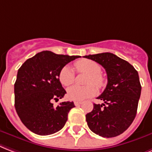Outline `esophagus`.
<instances>
[{
  "mask_svg": "<svg viewBox=\"0 0 152 152\" xmlns=\"http://www.w3.org/2000/svg\"><path fill=\"white\" fill-rule=\"evenodd\" d=\"M74 103H75V105H76V106H78V105H80V104H82V102H79V101H75V102H74Z\"/></svg>",
  "mask_w": 152,
  "mask_h": 152,
  "instance_id": "esophagus-1",
  "label": "esophagus"
}]
</instances>
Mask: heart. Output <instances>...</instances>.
Here are the masks:
<instances>
[{
  "label": "heart",
  "mask_w": 152,
  "mask_h": 152,
  "mask_svg": "<svg viewBox=\"0 0 152 152\" xmlns=\"http://www.w3.org/2000/svg\"><path fill=\"white\" fill-rule=\"evenodd\" d=\"M75 69L78 73L87 74L86 86H73L67 89V97L73 101H82L96 94V87L102 88L104 85V77L101 74L102 67L95 61L91 59H81L75 63ZM75 74L72 68L66 66L59 73V81L64 86H68L75 82ZM92 83V84H90Z\"/></svg>",
  "instance_id": "obj_1"
}]
</instances>
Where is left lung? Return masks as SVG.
<instances>
[{
	"label": "left lung",
	"instance_id": "8db88e82",
	"mask_svg": "<svg viewBox=\"0 0 152 152\" xmlns=\"http://www.w3.org/2000/svg\"><path fill=\"white\" fill-rule=\"evenodd\" d=\"M105 69L108 83L97 97L104 104H94L86 115L89 129L102 137L111 138L129 129L136 117L141 94L138 72L129 63L113 53L84 56Z\"/></svg>",
	"mask_w": 152,
	"mask_h": 152
}]
</instances>
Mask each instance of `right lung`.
<instances>
[{"mask_svg":"<svg viewBox=\"0 0 152 152\" xmlns=\"http://www.w3.org/2000/svg\"><path fill=\"white\" fill-rule=\"evenodd\" d=\"M80 57L43 50L26 60L20 67L14 85L15 109L30 131L48 136L64 127L75 104L64 102L54 107L52 101H58L66 94L59 81L61 70Z\"/></svg>","mask_w":152,"mask_h":152,"instance_id":"obj_1","label":"right lung"}]
</instances>
